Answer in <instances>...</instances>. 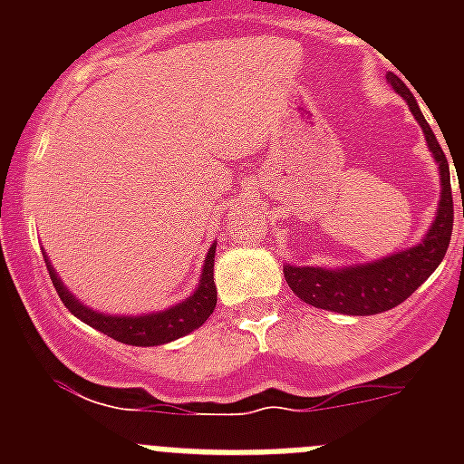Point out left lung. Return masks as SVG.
<instances>
[{
    "instance_id": "8db88e82",
    "label": "left lung",
    "mask_w": 464,
    "mask_h": 464,
    "mask_svg": "<svg viewBox=\"0 0 464 464\" xmlns=\"http://www.w3.org/2000/svg\"><path fill=\"white\" fill-rule=\"evenodd\" d=\"M388 83L407 100L409 109L416 121L423 127L428 146L434 160L440 162L441 174V199L440 211L430 227L428 237L418 246L401 251L397 256L383 257L372 265L351 269H318V267H290L285 265L283 274L299 299L315 309L337 311L348 315H372L388 311L401 304L418 285H423L425 278L440 267L449 251V241L453 235V192H450V171L449 160L441 150L440 141L434 137L432 127L428 125L425 116L418 109V102L411 90L400 81L395 73H388ZM462 216H464V197H462Z\"/></svg>"
}]
</instances>
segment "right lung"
Returning a JSON list of instances; mask_svg holds the SVG:
<instances>
[{"instance_id": "1", "label": "right lung", "mask_w": 464, "mask_h": 464, "mask_svg": "<svg viewBox=\"0 0 464 464\" xmlns=\"http://www.w3.org/2000/svg\"><path fill=\"white\" fill-rule=\"evenodd\" d=\"M213 256H216V246H211V251H208L202 281H199L192 297H188L186 302L171 306L167 311H160V314L150 315H137V318L134 315L132 318H127V315H104L88 309V306L81 304L79 299L72 297V293L57 278L55 269L51 267L48 260L46 267L57 295L63 299V304L76 318H81L90 327L104 332V334H109L111 339H116L121 343H130V346H160V343L174 342V339L183 337L188 332L197 330L213 314V309H216V297L218 295H216V283H213Z\"/></svg>"}]
</instances>
